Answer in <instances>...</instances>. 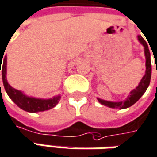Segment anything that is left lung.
<instances>
[{
    "label": "left lung",
    "instance_id": "left-lung-1",
    "mask_svg": "<svg viewBox=\"0 0 157 157\" xmlns=\"http://www.w3.org/2000/svg\"><path fill=\"white\" fill-rule=\"evenodd\" d=\"M138 39L140 42L142 43L144 47V54H145V59H146V71H145V75H144L142 80L140 81L139 86L136 87L135 89H133L130 93L129 96L125 101L121 102H109L105 101V100H102L98 98L99 103H101L102 105L108 106L109 108H113V109H126L132 105H134L136 102L140 99L141 96L143 95L145 91L148 88V86L150 85V82H151V52L148 48L147 42L146 40L144 39L141 36H138Z\"/></svg>",
    "mask_w": 157,
    "mask_h": 157
}]
</instances>
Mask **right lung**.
Instances as JSON below:
<instances>
[{"mask_svg": "<svg viewBox=\"0 0 157 157\" xmlns=\"http://www.w3.org/2000/svg\"><path fill=\"white\" fill-rule=\"evenodd\" d=\"M4 55V53H3ZM3 57H0V74L2 75V81H3V85L5 87L6 94L9 96V98L16 105L20 108L28 112H39V111H44L53 108L56 105L59 103L60 99V96L52 98L50 99H39V98H29L25 96L18 90L14 89L13 87L10 86L6 81V56H5L4 59H2ZM3 60V64L2 68L1 67V62ZM2 70H0V68ZM1 89V83H0Z\"/></svg>", "mask_w": 157, "mask_h": 157, "instance_id": "right-lung-1", "label": "right lung"}]
</instances>
